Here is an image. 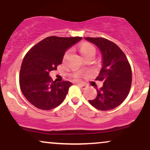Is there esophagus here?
<instances>
[{"label":"esophagus","instance_id":"1","mask_svg":"<svg viewBox=\"0 0 150 150\" xmlns=\"http://www.w3.org/2000/svg\"><path fill=\"white\" fill-rule=\"evenodd\" d=\"M77 85H78V87H80L81 89H85L87 88V86L83 85V84H77Z\"/></svg>","mask_w":150,"mask_h":150}]
</instances>
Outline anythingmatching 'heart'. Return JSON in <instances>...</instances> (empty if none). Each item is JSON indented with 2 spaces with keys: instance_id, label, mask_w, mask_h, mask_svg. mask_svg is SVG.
Here are the masks:
<instances>
[{
  "instance_id": "1",
  "label": "heart",
  "mask_w": 150,
  "mask_h": 150,
  "mask_svg": "<svg viewBox=\"0 0 150 150\" xmlns=\"http://www.w3.org/2000/svg\"><path fill=\"white\" fill-rule=\"evenodd\" d=\"M79 51H80L81 56L83 57L84 59L87 57H89V56L94 57L96 54L95 48H94L92 44H89V43H82V44L80 46V47H79ZM68 55V52L65 53L63 58L65 59Z\"/></svg>"
}]
</instances>
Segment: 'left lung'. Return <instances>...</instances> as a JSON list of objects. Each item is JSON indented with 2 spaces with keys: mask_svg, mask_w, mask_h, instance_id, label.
<instances>
[{
  "mask_svg": "<svg viewBox=\"0 0 150 150\" xmlns=\"http://www.w3.org/2000/svg\"><path fill=\"white\" fill-rule=\"evenodd\" d=\"M97 46L101 53V68L97 80L104 82L97 95L89 104L101 111H108L123 103L132 83V71L126 56L116 44L101 37H85Z\"/></svg>",
  "mask_w": 150,
  "mask_h": 150,
  "instance_id": "8db88e82",
  "label": "left lung"
}]
</instances>
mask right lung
<instances>
[{"instance_id":"add662e5","label":"right lung","mask_w":150,"mask_h":150,"mask_svg":"<svg viewBox=\"0 0 150 150\" xmlns=\"http://www.w3.org/2000/svg\"><path fill=\"white\" fill-rule=\"evenodd\" d=\"M82 39L49 37L27 52L20 69V86L29 102L42 110L52 109L63 102L73 84L68 81L53 82L49 73L57 69L65 51Z\"/></svg>"}]
</instances>
